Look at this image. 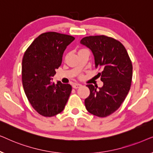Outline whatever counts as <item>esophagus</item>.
Here are the masks:
<instances>
[{"instance_id": "1", "label": "esophagus", "mask_w": 153, "mask_h": 153, "mask_svg": "<svg viewBox=\"0 0 153 153\" xmlns=\"http://www.w3.org/2000/svg\"><path fill=\"white\" fill-rule=\"evenodd\" d=\"M81 85L79 84V83H74V84L72 85V88H75V89L81 87Z\"/></svg>"}]
</instances>
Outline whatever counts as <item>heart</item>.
<instances>
[{
	"label": "heart",
	"instance_id": "1",
	"mask_svg": "<svg viewBox=\"0 0 153 153\" xmlns=\"http://www.w3.org/2000/svg\"><path fill=\"white\" fill-rule=\"evenodd\" d=\"M81 50H82V49H81ZM81 50H80V51H81Z\"/></svg>",
	"mask_w": 153,
	"mask_h": 153
}]
</instances>
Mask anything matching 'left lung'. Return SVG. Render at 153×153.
Masks as SVG:
<instances>
[{
	"mask_svg": "<svg viewBox=\"0 0 153 153\" xmlns=\"http://www.w3.org/2000/svg\"><path fill=\"white\" fill-rule=\"evenodd\" d=\"M81 44L93 52L95 68L102 69L103 86L86 85L90 95L85 100L88 111L104 118L118 110L126 98L131 87L132 64L123 44L106 35L85 37Z\"/></svg>",
	"mask_w": 153,
	"mask_h": 153,
	"instance_id": "1",
	"label": "left lung"
}]
</instances>
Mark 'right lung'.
<instances>
[{
  "mask_svg": "<svg viewBox=\"0 0 153 153\" xmlns=\"http://www.w3.org/2000/svg\"><path fill=\"white\" fill-rule=\"evenodd\" d=\"M74 39L59 33H45L25 51L23 87L31 106L42 116L51 117L61 113L70 97L72 86L60 81L55 83L52 79L62 63L64 51Z\"/></svg>",
  "mask_w": 153,
  "mask_h": 153,
  "instance_id": "right-lung-1",
  "label": "right lung"
}]
</instances>
